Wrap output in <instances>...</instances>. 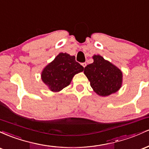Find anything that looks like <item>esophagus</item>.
<instances>
[{"mask_svg":"<svg viewBox=\"0 0 149 149\" xmlns=\"http://www.w3.org/2000/svg\"><path fill=\"white\" fill-rule=\"evenodd\" d=\"M82 66H83V67H85V66H87V64H86V63H82Z\"/></svg>","mask_w":149,"mask_h":149,"instance_id":"34e87169","label":"esophagus"}]
</instances>
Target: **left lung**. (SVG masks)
<instances>
[{"mask_svg": "<svg viewBox=\"0 0 149 149\" xmlns=\"http://www.w3.org/2000/svg\"><path fill=\"white\" fill-rule=\"evenodd\" d=\"M92 58L93 63L85 66L84 73L94 92L100 96L107 97L118 91L123 84L121 70L99 54Z\"/></svg>", "mask_w": 149, "mask_h": 149, "instance_id": "1", "label": "left lung"}]
</instances>
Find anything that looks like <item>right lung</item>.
<instances>
[{"instance_id": "obj_1", "label": "right lung", "mask_w": 149, "mask_h": 149, "mask_svg": "<svg viewBox=\"0 0 149 149\" xmlns=\"http://www.w3.org/2000/svg\"><path fill=\"white\" fill-rule=\"evenodd\" d=\"M84 70L75 56L61 52L44 68L41 79L52 92H57L71 83L73 76Z\"/></svg>"}]
</instances>
